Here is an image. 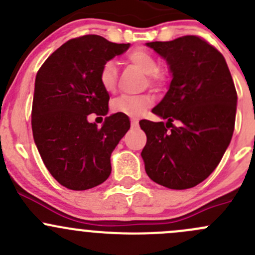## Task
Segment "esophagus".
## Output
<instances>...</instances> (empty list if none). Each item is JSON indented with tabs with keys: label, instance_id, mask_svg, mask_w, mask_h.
I'll return each instance as SVG.
<instances>
[{
	"label": "esophagus",
	"instance_id": "esophagus-1",
	"mask_svg": "<svg viewBox=\"0 0 255 255\" xmlns=\"http://www.w3.org/2000/svg\"><path fill=\"white\" fill-rule=\"evenodd\" d=\"M130 125H132V128H137L139 126V121L133 118V120H130Z\"/></svg>",
	"mask_w": 255,
	"mask_h": 255
}]
</instances>
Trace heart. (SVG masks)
I'll use <instances>...</instances> for the list:
<instances>
[{"label": "heart", "mask_w": 255, "mask_h": 255, "mask_svg": "<svg viewBox=\"0 0 255 255\" xmlns=\"http://www.w3.org/2000/svg\"><path fill=\"white\" fill-rule=\"evenodd\" d=\"M127 60L137 66L146 75H150L154 84L161 81V76L158 74L159 63L155 56L145 49H135L127 54ZM100 84L106 92H113L117 85V66L113 60H109L102 65L99 74ZM153 105V99L148 95L143 96H121L112 101L111 110L113 113L139 117Z\"/></svg>", "instance_id": "obj_1"}]
</instances>
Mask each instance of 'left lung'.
<instances>
[{
  "mask_svg": "<svg viewBox=\"0 0 255 255\" xmlns=\"http://www.w3.org/2000/svg\"><path fill=\"white\" fill-rule=\"evenodd\" d=\"M166 61L171 81L151 110L164 122L142 120L146 175L174 190L196 186L210 176L235 130L237 92L222 54L195 35L146 43ZM177 120L179 125L174 126Z\"/></svg>",
  "mask_w": 255,
  "mask_h": 255,
  "instance_id": "1",
  "label": "left lung"
}]
</instances>
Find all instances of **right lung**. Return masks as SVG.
Returning <instances> with one entry per match:
<instances>
[{
    "instance_id": "1",
    "label": "right lung",
    "mask_w": 255,
    "mask_h": 255,
    "mask_svg": "<svg viewBox=\"0 0 255 255\" xmlns=\"http://www.w3.org/2000/svg\"><path fill=\"white\" fill-rule=\"evenodd\" d=\"M129 47L84 35L56 49L35 76L33 138L49 173L68 189H92L111 174V154L129 129V118L113 113L97 128L87 116L109 113L100 70Z\"/></svg>"
}]
</instances>
